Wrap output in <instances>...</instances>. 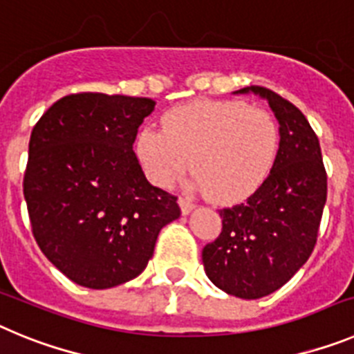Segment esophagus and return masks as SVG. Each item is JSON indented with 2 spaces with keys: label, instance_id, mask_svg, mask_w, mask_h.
I'll list each match as a JSON object with an SVG mask.
<instances>
[{
  "label": "esophagus",
  "instance_id": "34e87169",
  "mask_svg": "<svg viewBox=\"0 0 354 354\" xmlns=\"http://www.w3.org/2000/svg\"><path fill=\"white\" fill-rule=\"evenodd\" d=\"M179 205H180V212H183L184 216L189 214V212L195 209V204H193L189 198H186V196H179Z\"/></svg>",
  "mask_w": 354,
  "mask_h": 354
}]
</instances>
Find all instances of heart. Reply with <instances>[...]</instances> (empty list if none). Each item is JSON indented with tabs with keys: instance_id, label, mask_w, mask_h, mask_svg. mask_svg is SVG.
<instances>
[{
	"instance_id": "b5f03b06",
	"label": "heart",
	"mask_w": 354,
	"mask_h": 354,
	"mask_svg": "<svg viewBox=\"0 0 354 354\" xmlns=\"http://www.w3.org/2000/svg\"><path fill=\"white\" fill-rule=\"evenodd\" d=\"M138 158L150 183L167 187L192 161L196 189L234 204L259 189L273 168L278 127L268 111L241 101H192L140 133Z\"/></svg>"
}]
</instances>
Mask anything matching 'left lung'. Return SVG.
Instances as JSON below:
<instances>
[{
    "mask_svg": "<svg viewBox=\"0 0 354 354\" xmlns=\"http://www.w3.org/2000/svg\"><path fill=\"white\" fill-rule=\"evenodd\" d=\"M234 93L268 101L280 126V143L257 192L245 204L220 211L223 228L202 250V262L218 289L259 299L286 286L310 257L326 204V170L317 136L292 102L264 86Z\"/></svg>",
    "mask_w": 354,
    "mask_h": 354,
    "instance_id": "8db88e82",
    "label": "left lung"
}]
</instances>
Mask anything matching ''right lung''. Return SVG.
<instances>
[{"label":"right lung","mask_w":354,"mask_h":354,"mask_svg":"<svg viewBox=\"0 0 354 354\" xmlns=\"http://www.w3.org/2000/svg\"><path fill=\"white\" fill-rule=\"evenodd\" d=\"M147 97L72 93L31 131L24 200L42 253L77 286L109 289L138 277L177 196L147 180L133 143L154 111Z\"/></svg>","instance_id":"add662e5"}]
</instances>
